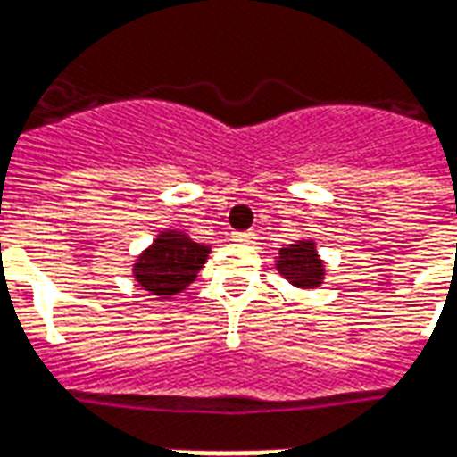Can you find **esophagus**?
<instances>
[{
    "label": "esophagus",
    "mask_w": 457,
    "mask_h": 457,
    "mask_svg": "<svg viewBox=\"0 0 457 457\" xmlns=\"http://www.w3.org/2000/svg\"><path fill=\"white\" fill-rule=\"evenodd\" d=\"M232 239L239 245H254V232H232Z\"/></svg>",
    "instance_id": "obj_1"
}]
</instances>
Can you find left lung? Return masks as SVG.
Returning a JSON list of instances; mask_svg holds the SVG:
<instances>
[{
  "label": "left lung",
  "mask_w": 457,
  "mask_h": 457,
  "mask_svg": "<svg viewBox=\"0 0 457 457\" xmlns=\"http://www.w3.org/2000/svg\"><path fill=\"white\" fill-rule=\"evenodd\" d=\"M277 269L278 274L296 288H316L326 278V267L318 257L313 239H298L296 245L281 249Z\"/></svg>",
  "instance_id": "left-lung-1"
}]
</instances>
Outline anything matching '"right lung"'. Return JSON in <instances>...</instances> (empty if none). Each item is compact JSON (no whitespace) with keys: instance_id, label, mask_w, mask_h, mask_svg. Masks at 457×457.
I'll return each mask as SVG.
<instances>
[{"instance_id":"obj_1","label":"right lung","mask_w":457,"mask_h":457,"mask_svg":"<svg viewBox=\"0 0 457 457\" xmlns=\"http://www.w3.org/2000/svg\"><path fill=\"white\" fill-rule=\"evenodd\" d=\"M208 254L210 247L193 242L186 232L166 229L137 259L134 278L154 296L170 298L195 281Z\"/></svg>"}]
</instances>
